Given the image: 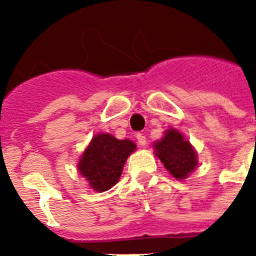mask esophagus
<instances>
[{"label": "esophagus", "instance_id": "1", "mask_svg": "<svg viewBox=\"0 0 256 256\" xmlns=\"http://www.w3.org/2000/svg\"><path fill=\"white\" fill-rule=\"evenodd\" d=\"M136 137H137V141H138V144L141 145V146H145V145H146V137H145L144 134L138 133Z\"/></svg>", "mask_w": 256, "mask_h": 256}]
</instances>
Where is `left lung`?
Returning <instances> with one entry per match:
<instances>
[{"label": "left lung", "mask_w": 256, "mask_h": 256, "mask_svg": "<svg viewBox=\"0 0 256 256\" xmlns=\"http://www.w3.org/2000/svg\"><path fill=\"white\" fill-rule=\"evenodd\" d=\"M155 155L166 170L177 180H185L198 167V152L177 128H167L163 137L154 142Z\"/></svg>", "instance_id": "1"}]
</instances>
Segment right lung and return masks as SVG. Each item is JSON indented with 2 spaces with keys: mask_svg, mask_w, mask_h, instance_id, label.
Segmentation results:
<instances>
[{
  "mask_svg": "<svg viewBox=\"0 0 256 256\" xmlns=\"http://www.w3.org/2000/svg\"><path fill=\"white\" fill-rule=\"evenodd\" d=\"M136 148L132 140L97 133L82 152L76 168L93 190L106 192L119 181L123 166Z\"/></svg>",
  "mask_w": 256,
  "mask_h": 256,
  "instance_id": "right-lung-1",
  "label": "right lung"
}]
</instances>
